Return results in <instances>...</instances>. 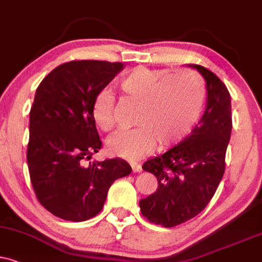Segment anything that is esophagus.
Listing matches in <instances>:
<instances>
[{"label":"esophagus","mask_w":262,"mask_h":262,"mask_svg":"<svg viewBox=\"0 0 262 262\" xmlns=\"http://www.w3.org/2000/svg\"><path fill=\"white\" fill-rule=\"evenodd\" d=\"M131 167H132V171H134V172H141V171H142V167H141L140 164L132 163Z\"/></svg>","instance_id":"34e87169"}]
</instances>
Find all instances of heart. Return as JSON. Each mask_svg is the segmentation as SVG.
I'll return each mask as SVG.
<instances>
[{"instance_id":"1","label":"heart","mask_w":262,"mask_h":262,"mask_svg":"<svg viewBox=\"0 0 262 262\" xmlns=\"http://www.w3.org/2000/svg\"><path fill=\"white\" fill-rule=\"evenodd\" d=\"M125 96L140 103L137 127L120 131L106 142L112 156L138 160L157 146L166 147L182 141L198 122L204 109L206 89L198 74L190 70L137 67L120 80ZM93 121L105 132L116 125L115 99L108 90L96 96Z\"/></svg>"}]
</instances>
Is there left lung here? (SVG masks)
<instances>
[{
    "instance_id": "8db88e82",
    "label": "left lung",
    "mask_w": 262,
    "mask_h": 262,
    "mask_svg": "<svg viewBox=\"0 0 262 262\" xmlns=\"http://www.w3.org/2000/svg\"><path fill=\"white\" fill-rule=\"evenodd\" d=\"M189 67L198 70L206 81L204 114L189 136L142 165L157 177L158 188L140 200L141 212L164 227L195 217L209 204L224 176L231 138V95L227 87L206 68L198 64Z\"/></svg>"
}]
</instances>
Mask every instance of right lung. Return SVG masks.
<instances>
[{
  "instance_id": "1",
  "label": "right lung",
  "mask_w": 262,
  "mask_h": 262,
  "mask_svg": "<svg viewBox=\"0 0 262 262\" xmlns=\"http://www.w3.org/2000/svg\"><path fill=\"white\" fill-rule=\"evenodd\" d=\"M122 68L119 62L72 60L53 69L35 93L29 173L41 205L63 220L80 222L96 216L113 182L132 171L119 158L87 163L102 148L93 101Z\"/></svg>"
}]
</instances>
